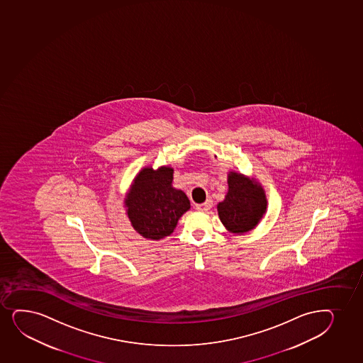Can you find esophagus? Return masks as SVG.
I'll return each instance as SVG.
<instances>
[{"label":"esophagus","mask_w":363,"mask_h":363,"mask_svg":"<svg viewBox=\"0 0 363 363\" xmlns=\"http://www.w3.org/2000/svg\"><path fill=\"white\" fill-rule=\"evenodd\" d=\"M211 207H212V201L211 200L204 202V203L196 204L197 211H201V212H207L208 209H211Z\"/></svg>","instance_id":"esophagus-1"}]
</instances>
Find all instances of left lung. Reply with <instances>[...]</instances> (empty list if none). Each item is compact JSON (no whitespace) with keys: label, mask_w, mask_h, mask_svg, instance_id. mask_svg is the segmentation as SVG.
<instances>
[{"label":"left lung","mask_w":363,"mask_h":363,"mask_svg":"<svg viewBox=\"0 0 363 363\" xmlns=\"http://www.w3.org/2000/svg\"><path fill=\"white\" fill-rule=\"evenodd\" d=\"M228 185L225 199L217 206L220 221L230 233H248L258 225L267 212L263 186L253 178L236 172H229Z\"/></svg>","instance_id":"left-lung-1"}]
</instances>
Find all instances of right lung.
Here are the masks:
<instances>
[{"label":"right lung","mask_w":363,"mask_h":363,"mask_svg":"<svg viewBox=\"0 0 363 363\" xmlns=\"http://www.w3.org/2000/svg\"><path fill=\"white\" fill-rule=\"evenodd\" d=\"M172 167H145L138 173L125 197L127 216L143 238L161 240L174 231L180 217L190 209L185 192L172 186Z\"/></svg>","instance_id":"obj_1"}]
</instances>
